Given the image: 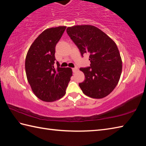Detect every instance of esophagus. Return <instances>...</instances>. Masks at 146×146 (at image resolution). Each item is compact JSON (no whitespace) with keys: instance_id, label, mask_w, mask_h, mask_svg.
Here are the masks:
<instances>
[{"instance_id":"obj_1","label":"esophagus","mask_w":146,"mask_h":146,"mask_svg":"<svg viewBox=\"0 0 146 146\" xmlns=\"http://www.w3.org/2000/svg\"><path fill=\"white\" fill-rule=\"evenodd\" d=\"M72 70H73V72H74V73H76L77 71H78V68H76V67H75V68H72Z\"/></svg>"}]
</instances>
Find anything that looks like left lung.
I'll use <instances>...</instances> for the list:
<instances>
[{"mask_svg":"<svg viewBox=\"0 0 146 146\" xmlns=\"http://www.w3.org/2000/svg\"><path fill=\"white\" fill-rule=\"evenodd\" d=\"M66 32L82 56L90 54V66L80 69L85 78L79 83L80 88L91 98L105 97L115 88L122 73V59L115 42L94 26L69 27Z\"/></svg>","mask_w":146,"mask_h":146,"instance_id":"obj_1","label":"left lung"}]
</instances>
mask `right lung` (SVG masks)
Instances as JSON below:
<instances>
[{
	"mask_svg": "<svg viewBox=\"0 0 146 146\" xmlns=\"http://www.w3.org/2000/svg\"><path fill=\"white\" fill-rule=\"evenodd\" d=\"M66 27L59 26L44 30L33 42L27 53L25 69L27 81L34 94L42 101L54 102L63 97L72 76V70L60 67L58 61L57 68H54L55 47Z\"/></svg>",
	"mask_w": 146,
	"mask_h": 146,
	"instance_id": "right-lung-1",
	"label": "right lung"
}]
</instances>
